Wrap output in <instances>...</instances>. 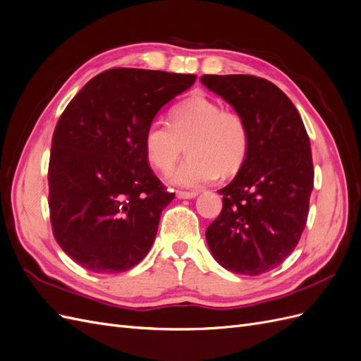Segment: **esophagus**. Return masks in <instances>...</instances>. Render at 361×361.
I'll return each instance as SVG.
<instances>
[{"label": "esophagus", "instance_id": "1", "mask_svg": "<svg viewBox=\"0 0 361 361\" xmlns=\"http://www.w3.org/2000/svg\"><path fill=\"white\" fill-rule=\"evenodd\" d=\"M197 191H178L176 195L179 199H194L197 195Z\"/></svg>", "mask_w": 361, "mask_h": 361}]
</instances>
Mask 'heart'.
Listing matches in <instances>:
<instances>
[{
    "label": "heart",
    "mask_w": 361,
    "mask_h": 361,
    "mask_svg": "<svg viewBox=\"0 0 361 361\" xmlns=\"http://www.w3.org/2000/svg\"><path fill=\"white\" fill-rule=\"evenodd\" d=\"M185 145L188 157L174 167L169 179L179 187H199L218 173L235 174L248 155L250 129L245 118L206 94H194L173 106L169 123L155 120L143 137L149 164L167 171Z\"/></svg>",
    "instance_id": "1"
}]
</instances>
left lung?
<instances>
[{
	"instance_id": "obj_1",
	"label": "left lung",
	"mask_w": 361,
	"mask_h": 361,
	"mask_svg": "<svg viewBox=\"0 0 361 361\" xmlns=\"http://www.w3.org/2000/svg\"><path fill=\"white\" fill-rule=\"evenodd\" d=\"M202 84L241 114L248 155L235 179L218 190L223 209L206 241L223 268L259 276L281 265L307 223L313 161L300 113L276 84L253 75H203Z\"/></svg>"
}]
</instances>
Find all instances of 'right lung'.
I'll use <instances>...</instances> for the list:
<instances>
[{
    "mask_svg": "<svg viewBox=\"0 0 361 361\" xmlns=\"http://www.w3.org/2000/svg\"><path fill=\"white\" fill-rule=\"evenodd\" d=\"M195 75L117 68L96 75L60 116L48 183L52 233L82 268H134L155 241L173 199L149 167L143 137L161 108Z\"/></svg>",
    "mask_w": 361,
    "mask_h": 361,
    "instance_id": "obj_1",
    "label": "right lung"
}]
</instances>
